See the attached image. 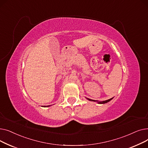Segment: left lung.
<instances>
[{"mask_svg": "<svg viewBox=\"0 0 148 148\" xmlns=\"http://www.w3.org/2000/svg\"><path fill=\"white\" fill-rule=\"evenodd\" d=\"M113 99V98L109 99H107V100H106V101H97V100H94V99H89L88 98V99H89V101H95V102H97L98 104H105V103H107L108 102H109L110 101H111L112 99Z\"/></svg>", "mask_w": 148, "mask_h": 148, "instance_id": "8db88e82", "label": "left lung"}]
</instances>
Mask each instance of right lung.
I'll return each mask as SVG.
<instances>
[{
    "label": "right lung",
    "mask_w": 148,
    "mask_h": 148,
    "mask_svg": "<svg viewBox=\"0 0 148 148\" xmlns=\"http://www.w3.org/2000/svg\"><path fill=\"white\" fill-rule=\"evenodd\" d=\"M50 106H42V107H49Z\"/></svg>",
    "instance_id": "obj_1"
}]
</instances>
